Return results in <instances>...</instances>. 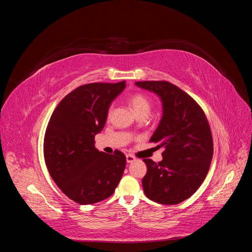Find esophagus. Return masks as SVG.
<instances>
[{
    "instance_id": "obj_1",
    "label": "esophagus",
    "mask_w": 252,
    "mask_h": 252,
    "mask_svg": "<svg viewBox=\"0 0 252 252\" xmlns=\"http://www.w3.org/2000/svg\"><path fill=\"white\" fill-rule=\"evenodd\" d=\"M126 161H127V163H133L135 161V158L131 155H127L126 156Z\"/></svg>"
}]
</instances>
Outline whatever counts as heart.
<instances>
[{
	"mask_svg": "<svg viewBox=\"0 0 252 252\" xmlns=\"http://www.w3.org/2000/svg\"><path fill=\"white\" fill-rule=\"evenodd\" d=\"M129 102H130L131 108L134 111L135 116H138V114H141V113H149L151 105H150V101L145 95L139 94H133L130 97ZM110 113H111V107L108 110V114Z\"/></svg>",
	"mask_w": 252,
	"mask_h": 252,
	"instance_id": "b5f03b06",
	"label": "heart"
}]
</instances>
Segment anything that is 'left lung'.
I'll list each match as a JSON object with an SVG mask.
<instances>
[{"label": "left lung", "mask_w": 252, "mask_h": 252, "mask_svg": "<svg viewBox=\"0 0 252 252\" xmlns=\"http://www.w3.org/2000/svg\"><path fill=\"white\" fill-rule=\"evenodd\" d=\"M156 94L163 113L150 142L163 148V159L144 158L147 172L142 180L144 192L158 204L175 205L191 196L208 173L213 155L208 121L193 98L165 81L135 82Z\"/></svg>", "instance_id": "obj_1"}]
</instances>
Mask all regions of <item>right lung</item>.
Returning <instances> with one entry per match:
<instances>
[{
	"mask_svg": "<svg viewBox=\"0 0 252 252\" xmlns=\"http://www.w3.org/2000/svg\"><path fill=\"white\" fill-rule=\"evenodd\" d=\"M125 81L91 83L74 89L59 103L47 125L44 158L58 187L81 205L109 197L124 173L126 157L98 151L94 136L106 123L111 103Z\"/></svg>",
	"mask_w": 252,
	"mask_h": 252,
	"instance_id": "add662e5",
	"label": "right lung"
}]
</instances>
